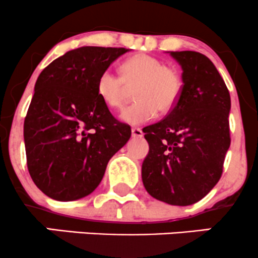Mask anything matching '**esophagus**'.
<instances>
[{
    "label": "esophagus",
    "instance_id": "34e87169",
    "mask_svg": "<svg viewBox=\"0 0 258 258\" xmlns=\"http://www.w3.org/2000/svg\"><path fill=\"white\" fill-rule=\"evenodd\" d=\"M131 131H132V137H136V138L143 137V131L141 128H138V127H134Z\"/></svg>",
    "mask_w": 258,
    "mask_h": 258
}]
</instances>
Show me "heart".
Instances as JSON below:
<instances>
[{
	"label": "heart",
	"instance_id": "heart-1",
	"mask_svg": "<svg viewBox=\"0 0 258 258\" xmlns=\"http://www.w3.org/2000/svg\"><path fill=\"white\" fill-rule=\"evenodd\" d=\"M136 97L122 108L124 123L141 124L156 117L158 110L169 112L177 105L183 90V79L175 68L148 54H136L121 64V75L106 69L96 80V93L105 105L117 108L123 104L128 88Z\"/></svg>",
	"mask_w": 258,
	"mask_h": 258
}]
</instances>
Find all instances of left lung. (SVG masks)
Segmentation results:
<instances>
[{
    "mask_svg": "<svg viewBox=\"0 0 258 258\" xmlns=\"http://www.w3.org/2000/svg\"><path fill=\"white\" fill-rule=\"evenodd\" d=\"M170 55L183 70V90L167 117L143 128L150 152L142 181L157 200L186 207L202 200L221 177L231 142V100L208 56L191 50Z\"/></svg>",
    "mask_w": 258,
    "mask_h": 258,
    "instance_id": "obj_1",
    "label": "left lung"
}]
</instances>
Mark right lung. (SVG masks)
Listing matches in <instances>:
<instances>
[{"label":"right lung","instance_id":"right-lung-1","mask_svg":"<svg viewBox=\"0 0 258 258\" xmlns=\"http://www.w3.org/2000/svg\"><path fill=\"white\" fill-rule=\"evenodd\" d=\"M126 48L81 47L40 73L24 118L27 167L34 184L59 202L91 194L111 157L131 137L96 93V80Z\"/></svg>","mask_w":258,"mask_h":258}]
</instances>
